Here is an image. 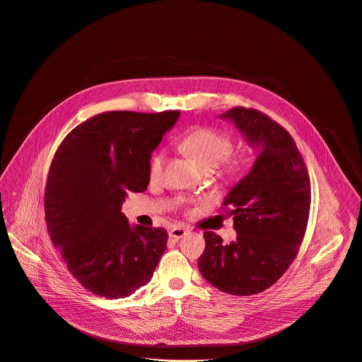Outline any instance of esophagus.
Returning <instances> with one entry per match:
<instances>
[{
    "label": "esophagus",
    "mask_w": 362,
    "mask_h": 362,
    "mask_svg": "<svg viewBox=\"0 0 362 362\" xmlns=\"http://www.w3.org/2000/svg\"><path fill=\"white\" fill-rule=\"evenodd\" d=\"M187 233H189V229H186V228H183V226H173V228L170 229V231H169V235H170L172 238H175V240H179V238L185 237Z\"/></svg>",
    "instance_id": "34e87169"
}]
</instances>
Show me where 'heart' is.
<instances>
[{
    "label": "heart",
    "instance_id": "b5f03b06",
    "mask_svg": "<svg viewBox=\"0 0 362 362\" xmlns=\"http://www.w3.org/2000/svg\"><path fill=\"white\" fill-rule=\"evenodd\" d=\"M180 148L196 163L202 170H212L225 161V173L234 180L241 179L251 164L248 153H240L227 157L233 150V140L228 134L214 128L199 127L189 131L180 139ZM166 164V153L156 151L148 163V175L151 180H157Z\"/></svg>",
    "mask_w": 362,
    "mask_h": 362
}]
</instances>
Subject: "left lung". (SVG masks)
<instances>
[{"label": "left lung", "instance_id": "left-lung-1", "mask_svg": "<svg viewBox=\"0 0 362 362\" xmlns=\"http://www.w3.org/2000/svg\"><path fill=\"white\" fill-rule=\"evenodd\" d=\"M234 122L257 157L228 192L225 214L234 216L237 240L228 245L211 231L198 267L223 293L251 296L273 286L298 255L310 209V180L287 131L257 110L219 115Z\"/></svg>", "mask_w": 362, "mask_h": 362}]
</instances>
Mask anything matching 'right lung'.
Masks as SVG:
<instances>
[{
    "label": "right lung",
    "instance_id": "add662e5",
    "mask_svg": "<svg viewBox=\"0 0 362 362\" xmlns=\"http://www.w3.org/2000/svg\"><path fill=\"white\" fill-rule=\"evenodd\" d=\"M179 111H111L74 128L49 170L45 212L52 243L89 291L122 299L147 284L166 250L163 228L129 225L121 205L150 183L148 163Z\"/></svg>",
    "mask_w": 362,
    "mask_h": 362
}]
</instances>
